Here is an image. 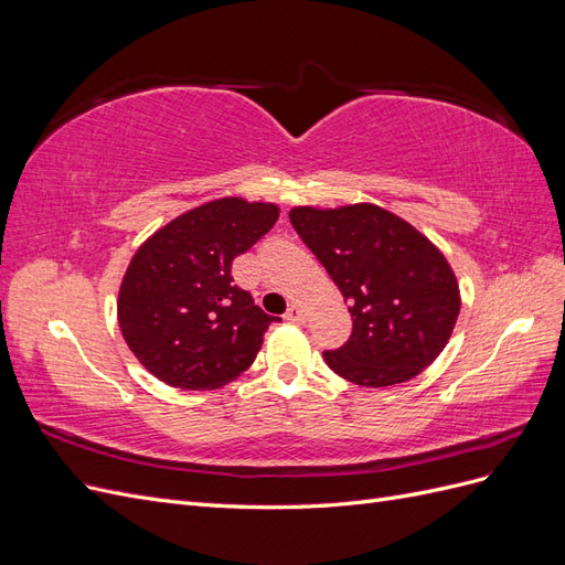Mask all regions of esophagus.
<instances>
[{"label": "esophagus", "mask_w": 565, "mask_h": 565, "mask_svg": "<svg viewBox=\"0 0 565 565\" xmlns=\"http://www.w3.org/2000/svg\"><path fill=\"white\" fill-rule=\"evenodd\" d=\"M285 320H289V322H306V313H303L301 306L292 303V306H289V309H287V313H285Z\"/></svg>", "instance_id": "obj_1"}]
</instances>
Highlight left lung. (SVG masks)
Here are the masks:
<instances>
[{"instance_id": "8db88e82", "label": "left lung", "mask_w": 565, "mask_h": 565, "mask_svg": "<svg viewBox=\"0 0 565 565\" xmlns=\"http://www.w3.org/2000/svg\"><path fill=\"white\" fill-rule=\"evenodd\" d=\"M301 241L339 287L351 339L324 351L332 372L358 386L403 384L446 349L459 316L455 270L429 237L380 204L289 210Z\"/></svg>"}]
</instances>
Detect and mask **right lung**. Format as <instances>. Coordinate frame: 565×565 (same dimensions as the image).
Returning a JSON list of instances; mask_svg holds the SVG:
<instances>
[{
	"label": "right lung",
	"instance_id": "obj_1",
	"mask_svg": "<svg viewBox=\"0 0 565 565\" xmlns=\"http://www.w3.org/2000/svg\"><path fill=\"white\" fill-rule=\"evenodd\" d=\"M278 216L273 202L218 198L179 214L136 249L119 285L117 322L160 382L207 391L254 363L278 318L233 285L231 266Z\"/></svg>",
	"mask_w": 565,
	"mask_h": 565
}]
</instances>
